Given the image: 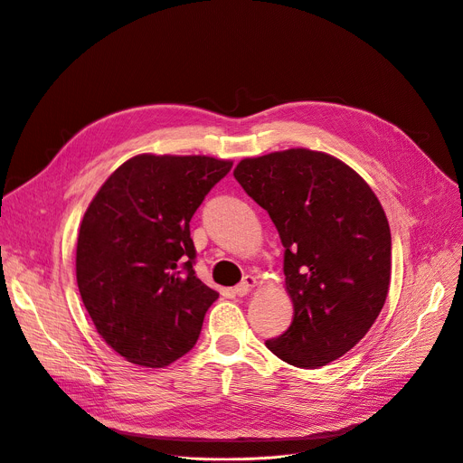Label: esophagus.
<instances>
[{"instance_id":"obj_1","label":"esophagus","mask_w":463,"mask_h":463,"mask_svg":"<svg viewBox=\"0 0 463 463\" xmlns=\"http://www.w3.org/2000/svg\"><path fill=\"white\" fill-rule=\"evenodd\" d=\"M257 286V277H253V275H245L243 277V280L234 288V293L238 298H243V296H247V293L253 289Z\"/></svg>"}]
</instances>
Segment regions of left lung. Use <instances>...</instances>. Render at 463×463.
I'll return each mask as SVG.
<instances>
[{"label": "left lung", "instance_id": "left-lung-1", "mask_svg": "<svg viewBox=\"0 0 463 463\" xmlns=\"http://www.w3.org/2000/svg\"><path fill=\"white\" fill-rule=\"evenodd\" d=\"M234 177L284 245L293 319L268 349L303 369L344 356L388 298L392 232L381 201L351 165L305 147L243 158Z\"/></svg>", "mask_w": 463, "mask_h": 463}]
</instances>
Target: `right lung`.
I'll list each match as a JSON object with an SVG mask.
<instances>
[{
  "instance_id": "add662e5",
  "label": "right lung",
  "mask_w": 463,
  "mask_h": 463,
  "mask_svg": "<svg viewBox=\"0 0 463 463\" xmlns=\"http://www.w3.org/2000/svg\"><path fill=\"white\" fill-rule=\"evenodd\" d=\"M232 167L204 155H137L82 216L75 275L101 338L125 360L165 367L197 342L220 293L194 271L190 220Z\"/></svg>"
}]
</instances>
